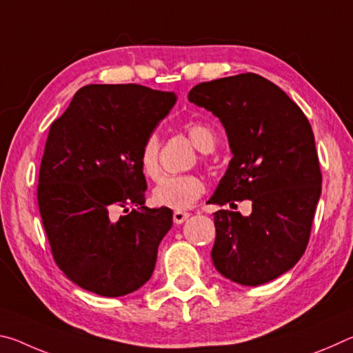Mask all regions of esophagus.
Returning <instances> with one entry per match:
<instances>
[{
    "label": "esophagus",
    "mask_w": 353,
    "mask_h": 353,
    "mask_svg": "<svg viewBox=\"0 0 353 353\" xmlns=\"http://www.w3.org/2000/svg\"><path fill=\"white\" fill-rule=\"evenodd\" d=\"M190 218V213L188 212H182V210H176L172 213V219H174L176 224H183L185 221Z\"/></svg>",
    "instance_id": "1"
}]
</instances>
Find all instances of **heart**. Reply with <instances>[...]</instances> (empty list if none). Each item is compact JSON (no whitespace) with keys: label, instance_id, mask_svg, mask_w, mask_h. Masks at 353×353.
Here are the masks:
<instances>
[{"label":"heart","instance_id":"heart-1","mask_svg":"<svg viewBox=\"0 0 353 353\" xmlns=\"http://www.w3.org/2000/svg\"><path fill=\"white\" fill-rule=\"evenodd\" d=\"M190 141L201 152H212L216 146V134L204 123L191 121L183 126ZM160 139L157 134H149L141 143L139 152V163L143 174L155 179L160 172L159 163ZM205 191V183L194 174H168L163 176L154 187L152 198L155 204L172 208V210H187L193 207Z\"/></svg>","mask_w":353,"mask_h":353}]
</instances>
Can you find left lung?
<instances>
[{"instance_id": "left-lung-1", "label": "left lung", "mask_w": 353, "mask_h": 353, "mask_svg": "<svg viewBox=\"0 0 353 353\" xmlns=\"http://www.w3.org/2000/svg\"><path fill=\"white\" fill-rule=\"evenodd\" d=\"M188 101L219 118L234 155L208 202H252L248 216L213 213V265L235 283L271 282L308 244L322 183L312 126L282 88L254 73L198 83Z\"/></svg>"}]
</instances>
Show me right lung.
I'll return each mask as SVG.
<instances>
[{
	"label": "right lung",
	"instance_id": "add662e5",
	"mask_svg": "<svg viewBox=\"0 0 353 353\" xmlns=\"http://www.w3.org/2000/svg\"><path fill=\"white\" fill-rule=\"evenodd\" d=\"M176 99L137 83H93L77 90L51 124L39 208L57 266L83 290L126 296L152 276L172 212L145 207L139 152ZM119 208L128 214L117 219Z\"/></svg>",
	"mask_w": 353,
	"mask_h": 353
}]
</instances>
